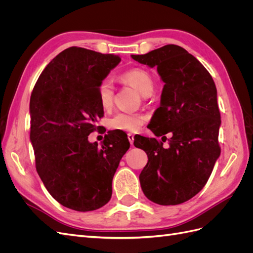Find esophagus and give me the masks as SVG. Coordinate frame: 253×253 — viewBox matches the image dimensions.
<instances>
[{
	"label": "esophagus",
	"instance_id": "esophagus-1",
	"mask_svg": "<svg viewBox=\"0 0 253 253\" xmlns=\"http://www.w3.org/2000/svg\"><path fill=\"white\" fill-rule=\"evenodd\" d=\"M127 138H128L129 143H131V144L133 145V143H134V134L128 133V134H127Z\"/></svg>",
	"mask_w": 253,
	"mask_h": 253
}]
</instances>
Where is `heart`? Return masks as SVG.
<instances>
[{
    "mask_svg": "<svg viewBox=\"0 0 253 253\" xmlns=\"http://www.w3.org/2000/svg\"><path fill=\"white\" fill-rule=\"evenodd\" d=\"M121 79L131 84L142 96H149L154 87V83H153L150 74L140 68L126 71L121 75ZM113 99L114 84L110 77H106L99 83L98 100L102 108L106 110L112 106ZM145 120H147V117L142 114L119 112L110 119V127L118 129V131L136 132L144 124Z\"/></svg>",
    "mask_w": 253,
    "mask_h": 253,
    "instance_id": "obj_1",
    "label": "heart"
}]
</instances>
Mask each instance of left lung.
I'll list each match as a JSON object with an SVG mask.
<instances>
[{"label": "left lung", "mask_w": 253, "mask_h": 253, "mask_svg": "<svg viewBox=\"0 0 253 253\" xmlns=\"http://www.w3.org/2000/svg\"><path fill=\"white\" fill-rule=\"evenodd\" d=\"M132 58L156 67L165 82L150 129L166 139L164 135L172 134L167 149L155 138L139 136L134 140L148 155L139 175L141 189L155 204H182L205 187L220 154L215 84L200 61L178 45L168 44Z\"/></svg>", "instance_id": "left-lung-1"}]
</instances>
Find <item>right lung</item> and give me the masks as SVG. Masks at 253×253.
I'll list each match as a JSON object with an SVG mask.
<instances>
[{"mask_svg":"<svg viewBox=\"0 0 253 253\" xmlns=\"http://www.w3.org/2000/svg\"><path fill=\"white\" fill-rule=\"evenodd\" d=\"M121 58L73 46L53 58L30 97V141L36 169L49 194L62 206L86 212L112 196V181L129 148L125 134L108 132L101 148L88 135L103 108L98 86Z\"/></svg>","mask_w":253,"mask_h":253,"instance_id":"obj_1","label":"right lung"}]
</instances>
